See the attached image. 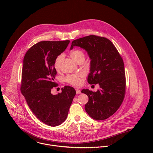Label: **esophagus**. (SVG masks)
<instances>
[{"label":"esophagus","instance_id":"1","mask_svg":"<svg viewBox=\"0 0 153 153\" xmlns=\"http://www.w3.org/2000/svg\"><path fill=\"white\" fill-rule=\"evenodd\" d=\"M76 94H79L81 93V91L78 89H76Z\"/></svg>","mask_w":153,"mask_h":153}]
</instances>
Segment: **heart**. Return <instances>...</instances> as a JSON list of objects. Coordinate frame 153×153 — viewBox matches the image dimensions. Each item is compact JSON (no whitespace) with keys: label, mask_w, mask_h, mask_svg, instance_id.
Segmentation results:
<instances>
[{"label":"heart","mask_w":153,"mask_h":153,"mask_svg":"<svg viewBox=\"0 0 153 153\" xmlns=\"http://www.w3.org/2000/svg\"><path fill=\"white\" fill-rule=\"evenodd\" d=\"M69 55L71 57V58L76 62L80 59H84V53L81 50L79 49H75L71 51L69 53ZM63 59V55H59L56 58L54 62V67L56 70H58L60 68ZM83 76V74H79L76 75H69L66 77V81L68 83L73 85L79 86L81 84V78Z\"/></svg>","instance_id":"heart-1"}]
</instances>
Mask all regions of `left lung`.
Segmentation results:
<instances>
[{"mask_svg": "<svg viewBox=\"0 0 153 153\" xmlns=\"http://www.w3.org/2000/svg\"><path fill=\"white\" fill-rule=\"evenodd\" d=\"M74 46L84 49L91 60L88 82L100 85L97 92L82 90L89 98L85 109L94 120H105L117 111L124 98L123 60L115 46L105 38L89 35L73 41L70 49Z\"/></svg>", "mask_w": 153, "mask_h": 153, "instance_id": "left-lung-1", "label": "left lung"}]
</instances>
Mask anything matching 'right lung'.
Segmentation results:
<instances>
[{
    "mask_svg": "<svg viewBox=\"0 0 153 153\" xmlns=\"http://www.w3.org/2000/svg\"><path fill=\"white\" fill-rule=\"evenodd\" d=\"M70 41H41L26 53L23 62L21 90L32 112L42 123L55 127L66 118L76 94L74 88L65 86L56 95L51 94L56 85V58Z\"/></svg>",
    "mask_w": 153,
    "mask_h": 153,
    "instance_id": "add662e5",
    "label": "right lung"
}]
</instances>
